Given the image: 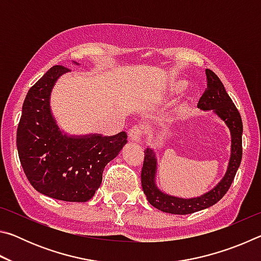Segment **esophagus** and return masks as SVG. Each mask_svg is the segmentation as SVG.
<instances>
[{
    "instance_id": "1",
    "label": "esophagus",
    "mask_w": 261,
    "mask_h": 261,
    "mask_svg": "<svg viewBox=\"0 0 261 261\" xmlns=\"http://www.w3.org/2000/svg\"><path fill=\"white\" fill-rule=\"evenodd\" d=\"M141 136H143V129L140 125L132 126L129 130V138L132 141H140Z\"/></svg>"
}]
</instances>
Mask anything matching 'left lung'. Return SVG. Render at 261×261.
<instances>
[{
	"instance_id": "left-lung-1",
	"label": "left lung",
	"mask_w": 261,
	"mask_h": 261,
	"mask_svg": "<svg viewBox=\"0 0 261 261\" xmlns=\"http://www.w3.org/2000/svg\"><path fill=\"white\" fill-rule=\"evenodd\" d=\"M207 88L198 102L200 110H212L230 131L231 146L227 171L222 179L215 187L204 194L193 198H180L163 192L156 185L158 159L154 149L147 147L145 149V159L141 169V187L149 204L165 213L185 215L194 212L208 208L216 204L230 188L238 167L242 161V135L243 123L241 115L230 96L224 90L223 84L219 77L206 69Z\"/></svg>"
}]
</instances>
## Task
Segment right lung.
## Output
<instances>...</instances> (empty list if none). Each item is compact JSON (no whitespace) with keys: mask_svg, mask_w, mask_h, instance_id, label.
Masks as SVG:
<instances>
[{"mask_svg":"<svg viewBox=\"0 0 261 261\" xmlns=\"http://www.w3.org/2000/svg\"><path fill=\"white\" fill-rule=\"evenodd\" d=\"M69 71L54 65L30 88L17 129V149L26 177L38 192L85 202L100 188L105 167L118 155L127 136L124 131L73 136L61 130L51 113L50 94L57 79Z\"/></svg>","mask_w":261,"mask_h":261,"instance_id":"1","label":"right lung"}]
</instances>
